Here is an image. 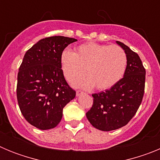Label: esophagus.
Here are the masks:
<instances>
[{
	"label": "esophagus",
	"instance_id": "34e87169",
	"mask_svg": "<svg viewBox=\"0 0 160 160\" xmlns=\"http://www.w3.org/2000/svg\"><path fill=\"white\" fill-rule=\"evenodd\" d=\"M84 94V92H83V91H81V90H77V92H76V95L77 96H80L81 94Z\"/></svg>",
	"mask_w": 160,
	"mask_h": 160
}]
</instances>
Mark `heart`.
<instances>
[{"label":"heart","instance_id":"heart-1","mask_svg":"<svg viewBox=\"0 0 160 160\" xmlns=\"http://www.w3.org/2000/svg\"><path fill=\"white\" fill-rule=\"evenodd\" d=\"M61 68L68 82L73 83L85 74L88 77L79 82L85 89L95 86L98 90L110 89L123 77L128 64L125 51L118 46L87 42L78 46L74 52L64 49L60 57Z\"/></svg>","mask_w":160,"mask_h":160}]
</instances>
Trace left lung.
I'll list each match as a JSON object with an SVG mask.
<instances>
[{
  "instance_id": "1",
  "label": "left lung",
  "mask_w": 160,
  "mask_h": 160,
  "mask_svg": "<svg viewBox=\"0 0 160 160\" xmlns=\"http://www.w3.org/2000/svg\"><path fill=\"white\" fill-rule=\"evenodd\" d=\"M116 43L128 58L123 78L109 90L93 94V106L86 114L90 124L103 131L118 129L130 122L142 102L145 88L146 70L139 56L125 44Z\"/></svg>"
}]
</instances>
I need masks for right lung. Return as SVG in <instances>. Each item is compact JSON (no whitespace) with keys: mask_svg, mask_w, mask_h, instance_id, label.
Segmentation results:
<instances>
[{"mask_svg":"<svg viewBox=\"0 0 160 160\" xmlns=\"http://www.w3.org/2000/svg\"><path fill=\"white\" fill-rule=\"evenodd\" d=\"M77 39L53 36L38 41L25 53L19 68L17 98L28 122L40 130L55 128L65 106L75 98L61 68L62 52Z\"/></svg>","mask_w":160,"mask_h":160,"instance_id":"right-lung-1","label":"right lung"}]
</instances>
